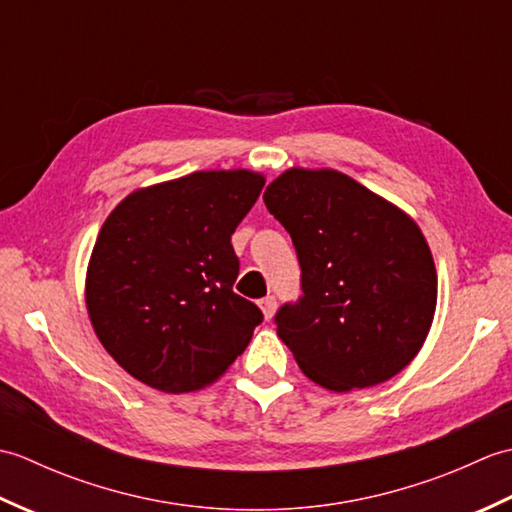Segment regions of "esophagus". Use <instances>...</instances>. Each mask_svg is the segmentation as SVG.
Masks as SVG:
<instances>
[{
  "instance_id": "obj_1",
  "label": "esophagus",
  "mask_w": 512,
  "mask_h": 512,
  "mask_svg": "<svg viewBox=\"0 0 512 512\" xmlns=\"http://www.w3.org/2000/svg\"><path fill=\"white\" fill-rule=\"evenodd\" d=\"M259 308H262L266 319H273V314H275V310H277V299H275V297L259 299Z\"/></svg>"
}]
</instances>
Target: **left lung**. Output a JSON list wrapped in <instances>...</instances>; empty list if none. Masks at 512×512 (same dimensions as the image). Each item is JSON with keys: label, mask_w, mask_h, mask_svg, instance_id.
I'll return each instance as SVG.
<instances>
[{"label": "left lung", "mask_w": 512, "mask_h": 512, "mask_svg": "<svg viewBox=\"0 0 512 512\" xmlns=\"http://www.w3.org/2000/svg\"><path fill=\"white\" fill-rule=\"evenodd\" d=\"M264 202L292 237L303 295L275 314L301 372L330 391L385 383L427 339L438 299L431 250L394 204L321 169H288Z\"/></svg>", "instance_id": "8db88e82"}]
</instances>
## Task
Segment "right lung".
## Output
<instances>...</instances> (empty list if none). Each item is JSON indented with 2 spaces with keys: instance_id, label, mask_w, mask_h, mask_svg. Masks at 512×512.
<instances>
[{
  "instance_id": "obj_1",
  "label": "right lung",
  "mask_w": 512,
  "mask_h": 512,
  "mask_svg": "<svg viewBox=\"0 0 512 512\" xmlns=\"http://www.w3.org/2000/svg\"><path fill=\"white\" fill-rule=\"evenodd\" d=\"M253 171H198L134 191L96 239L85 299L103 347L167 394L202 389L246 350L264 314L233 292L231 235L264 189Z\"/></svg>"
}]
</instances>
